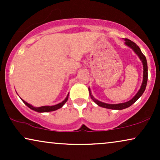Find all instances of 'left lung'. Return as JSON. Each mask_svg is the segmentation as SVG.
I'll return each mask as SVG.
<instances>
[{
  "label": "left lung",
  "instance_id": "left-lung-1",
  "mask_svg": "<svg viewBox=\"0 0 160 160\" xmlns=\"http://www.w3.org/2000/svg\"><path fill=\"white\" fill-rule=\"evenodd\" d=\"M124 44L128 46V47H130V49L133 50V52H135V54L138 56L140 60H141L142 63H143V82H142L141 88L138 92L136 95H135L134 97H133L132 99L129 100L128 102H122V103H118V104H109V103H106V102H101L100 100L95 99L94 98V96L92 95V92L90 90V88L89 87V96L92 99L94 102H95L98 106L100 107H102V108H106L108 109H113V110H122V109L127 108L130 106H132L133 103H135V101L138 99V98L141 97V96L143 95V93L145 91L146 84H147V81H148V65H147V61H146V57L143 55V54L142 53V52L138 46L135 43L133 42V41L129 40L128 38H124Z\"/></svg>",
  "mask_w": 160,
  "mask_h": 160
}]
</instances>
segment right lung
<instances>
[{"mask_svg":"<svg viewBox=\"0 0 160 160\" xmlns=\"http://www.w3.org/2000/svg\"><path fill=\"white\" fill-rule=\"evenodd\" d=\"M68 95H69V93L68 94L67 97L65 98V100L62 101L60 103L57 104V105H54V106H41V107H34L32 106V105H30L28 103V102H25V100L21 99L22 100L24 103H25L26 106H27L28 108H30V109H32V110H33L35 111H37V112H39V113H43V112H50V111H56L58 110V109L62 108V107L64 106V104L65 102H67L68 99Z\"/></svg>","mask_w":160,"mask_h":160,"instance_id":"obj_1","label":"right lung"}]
</instances>
